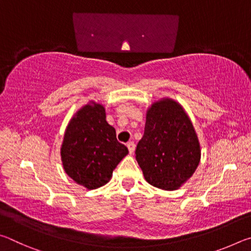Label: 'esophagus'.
I'll return each instance as SVG.
<instances>
[{
    "mask_svg": "<svg viewBox=\"0 0 251 251\" xmlns=\"http://www.w3.org/2000/svg\"><path fill=\"white\" fill-rule=\"evenodd\" d=\"M127 148H128L129 154H133L135 151V143L134 142H128L127 143Z\"/></svg>",
    "mask_w": 251,
    "mask_h": 251,
    "instance_id": "obj_1",
    "label": "esophagus"
}]
</instances>
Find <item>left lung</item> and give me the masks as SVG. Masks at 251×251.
Listing matches in <instances>:
<instances>
[{"label":"left lung","instance_id":"left-lung-1","mask_svg":"<svg viewBox=\"0 0 251 251\" xmlns=\"http://www.w3.org/2000/svg\"><path fill=\"white\" fill-rule=\"evenodd\" d=\"M136 160L151 185L175 190L193 176L201 160L194 126L179 104L163 100L151 105Z\"/></svg>","mask_w":251,"mask_h":251}]
</instances>
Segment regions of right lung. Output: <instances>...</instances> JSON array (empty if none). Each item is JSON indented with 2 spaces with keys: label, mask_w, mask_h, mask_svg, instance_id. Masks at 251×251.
Instances as JSON below:
<instances>
[{
  "label": "right lung",
  "mask_w": 251,
  "mask_h": 251,
  "mask_svg": "<svg viewBox=\"0 0 251 251\" xmlns=\"http://www.w3.org/2000/svg\"><path fill=\"white\" fill-rule=\"evenodd\" d=\"M127 154L128 150L117 141L115 128L106 122L105 108L100 104L86 105L76 113L61 148L65 173L87 189L104 186Z\"/></svg>",
  "instance_id": "add662e5"
}]
</instances>
